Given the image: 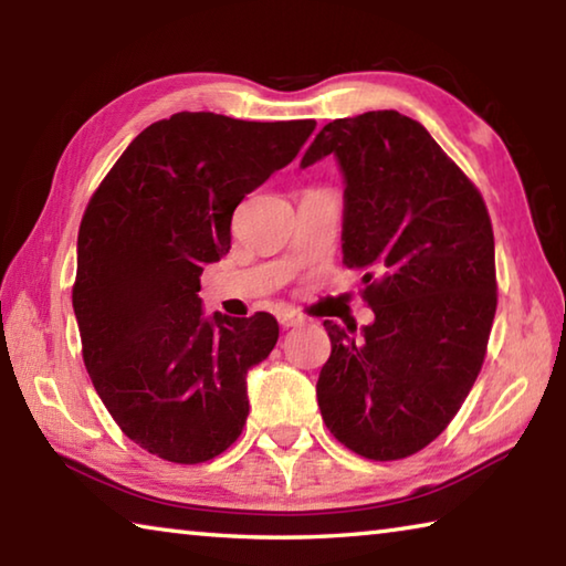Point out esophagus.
I'll return each instance as SVG.
<instances>
[{
    "instance_id": "34e87169",
    "label": "esophagus",
    "mask_w": 566,
    "mask_h": 566,
    "mask_svg": "<svg viewBox=\"0 0 566 566\" xmlns=\"http://www.w3.org/2000/svg\"><path fill=\"white\" fill-rule=\"evenodd\" d=\"M276 319H280V324H282L284 329L300 327V324H304L302 314H296V312H292V310H280V314H276Z\"/></svg>"
}]
</instances>
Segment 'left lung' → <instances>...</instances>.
<instances>
[{"label":"left lung","mask_w":566,"mask_h":566,"mask_svg":"<svg viewBox=\"0 0 566 566\" xmlns=\"http://www.w3.org/2000/svg\"><path fill=\"white\" fill-rule=\"evenodd\" d=\"M344 171L342 252L375 324L324 322L322 419L354 454L395 462L444 432L474 387L496 312L494 232L474 181L395 109L334 119L302 167Z\"/></svg>","instance_id":"1"}]
</instances>
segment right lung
Listing matches in <instances>:
<instances>
[{
	"label": "right lung",
	"mask_w": 566,
	"mask_h": 566,
	"mask_svg": "<svg viewBox=\"0 0 566 566\" xmlns=\"http://www.w3.org/2000/svg\"><path fill=\"white\" fill-rule=\"evenodd\" d=\"M314 127L179 112L137 134L94 189L72 286L82 357L112 419L149 454L202 464L242 434L244 377L280 324L266 312L205 319L199 276L232 247L237 205Z\"/></svg>",
	"instance_id": "add662e5"
}]
</instances>
